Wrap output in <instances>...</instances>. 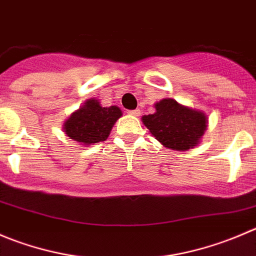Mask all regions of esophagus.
Instances as JSON below:
<instances>
[{"instance_id": "obj_1", "label": "esophagus", "mask_w": 256, "mask_h": 256, "mask_svg": "<svg viewBox=\"0 0 256 256\" xmlns=\"http://www.w3.org/2000/svg\"><path fill=\"white\" fill-rule=\"evenodd\" d=\"M128 115H131V116H140L141 111L138 110V108H136V110H130V111H128Z\"/></svg>"}]
</instances>
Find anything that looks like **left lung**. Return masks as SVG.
<instances>
[{
  "instance_id": "1",
  "label": "left lung",
  "mask_w": 256,
  "mask_h": 256,
  "mask_svg": "<svg viewBox=\"0 0 256 256\" xmlns=\"http://www.w3.org/2000/svg\"><path fill=\"white\" fill-rule=\"evenodd\" d=\"M154 106L155 112L144 115L141 121L161 145L176 151H188L199 145L208 128L206 114L174 98H162Z\"/></svg>"
}]
</instances>
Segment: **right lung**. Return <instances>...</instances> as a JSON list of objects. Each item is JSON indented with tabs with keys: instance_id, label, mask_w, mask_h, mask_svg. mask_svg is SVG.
Listing matches in <instances>:
<instances>
[{
	"instance_id": "1",
	"label": "right lung",
	"mask_w": 256,
	"mask_h": 256,
	"mask_svg": "<svg viewBox=\"0 0 256 256\" xmlns=\"http://www.w3.org/2000/svg\"><path fill=\"white\" fill-rule=\"evenodd\" d=\"M122 116L118 106L104 108L96 98H88L64 121L62 130L68 138L82 146H91L105 141L116 121Z\"/></svg>"
}]
</instances>
